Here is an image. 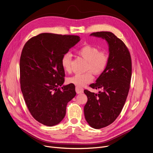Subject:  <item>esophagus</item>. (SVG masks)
Instances as JSON below:
<instances>
[{"label": "esophagus", "instance_id": "esophagus-1", "mask_svg": "<svg viewBox=\"0 0 153 153\" xmlns=\"http://www.w3.org/2000/svg\"><path fill=\"white\" fill-rule=\"evenodd\" d=\"M76 91L77 94H80L83 92V88H79V87L76 86Z\"/></svg>", "mask_w": 153, "mask_h": 153}]
</instances>
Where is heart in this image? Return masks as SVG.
Wrapping results in <instances>:
<instances>
[{"label": "heart", "instance_id": "obj_1", "mask_svg": "<svg viewBox=\"0 0 153 153\" xmlns=\"http://www.w3.org/2000/svg\"><path fill=\"white\" fill-rule=\"evenodd\" d=\"M77 53L86 60V70H90L85 73L76 74L68 79V82L77 87H82L90 83L94 79L92 73L96 75L102 73L108 63V55L104 50L99 51L94 46L86 45L77 50ZM61 65L65 72L71 70V56L69 53H65L61 58Z\"/></svg>", "mask_w": 153, "mask_h": 153}]
</instances>
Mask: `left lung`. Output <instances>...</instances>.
<instances>
[{
	"mask_svg": "<svg viewBox=\"0 0 153 153\" xmlns=\"http://www.w3.org/2000/svg\"><path fill=\"white\" fill-rule=\"evenodd\" d=\"M90 36L105 39L109 50L106 68L90 85L103 91L97 94L84 90L88 97L84 106L85 119L91 127L100 129L111 124L124 106L131 78V59L125 43L113 33L101 31Z\"/></svg>",
	"mask_w": 153,
	"mask_h": 153,
	"instance_id": "8db88e82",
	"label": "left lung"
}]
</instances>
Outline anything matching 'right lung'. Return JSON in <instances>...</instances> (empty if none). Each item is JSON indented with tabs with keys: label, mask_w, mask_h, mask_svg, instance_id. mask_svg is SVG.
Segmentation results:
<instances>
[{
	"label": "right lung",
	"mask_w": 153,
	"mask_h": 153,
	"mask_svg": "<svg viewBox=\"0 0 153 153\" xmlns=\"http://www.w3.org/2000/svg\"><path fill=\"white\" fill-rule=\"evenodd\" d=\"M80 40L77 36L41 33L24 45L20 59V88L33 117L52 126L66 114L68 102L76 94L74 84L63 85L62 56Z\"/></svg>",
	"instance_id": "1"
}]
</instances>
